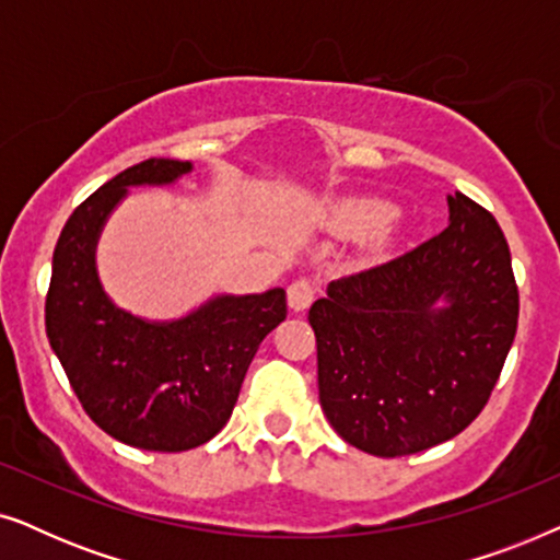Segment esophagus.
Returning <instances> with one entry per match:
<instances>
[{
    "label": "esophagus",
    "mask_w": 560,
    "mask_h": 560,
    "mask_svg": "<svg viewBox=\"0 0 560 560\" xmlns=\"http://www.w3.org/2000/svg\"><path fill=\"white\" fill-rule=\"evenodd\" d=\"M313 298H316V282L308 280V278H301V280L290 282V288H288V305L295 313L308 308V305L313 303Z\"/></svg>",
    "instance_id": "obj_1"
}]
</instances>
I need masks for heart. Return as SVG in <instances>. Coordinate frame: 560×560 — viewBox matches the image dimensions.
<instances>
[{"label":"heart","mask_w":560,"mask_h":560,"mask_svg":"<svg viewBox=\"0 0 560 560\" xmlns=\"http://www.w3.org/2000/svg\"><path fill=\"white\" fill-rule=\"evenodd\" d=\"M389 219H393V206L380 201V198H339L326 209V226L334 234L359 236L370 232V240H366V255L370 257L385 255L393 244Z\"/></svg>","instance_id":"heart-1"}]
</instances>
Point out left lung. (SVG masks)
<instances>
[{
	"mask_svg": "<svg viewBox=\"0 0 560 560\" xmlns=\"http://www.w3.org/2000/svg\"><path fill=\"white\" fill-rule=\"evenodd\" d=\"M510 247L489 211L448 196V226L372 270L328 282L311 305L318 397L343 441L408 456L479 416L515 341Z\"/></svg>",
	"mask_w": 560,
	"mask_h": 560,
	"instance_id": "obj_1",
	"label": "left lung"
}]
</instances>
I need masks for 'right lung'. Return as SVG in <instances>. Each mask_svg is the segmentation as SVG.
<instances>
[{
	"instance_id": "right-lung-1",
	"label": "right lung",
	"mask_w": 560,
	"mask_h": 560,
	"mask_svg": "<svg viewBox=\"0 0 560 560\" xmlns=\"http://www.w3.org/2000/svg\"><path fill=\"white\" fill-rule=\"evenodd\" d=\"M188 160H142L94 190L52 252L45 331L89 418L127 446L188 451L211 441L240 397L259 343L285 320V290L213 295L188 316L148 320L114 305L96 270L109 213L135 186H171Z\"/></svg>"
}]
</instances>
